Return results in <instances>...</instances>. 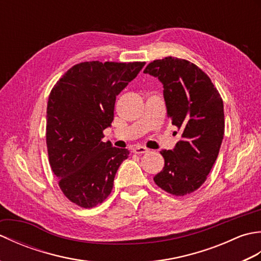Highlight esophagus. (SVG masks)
Listing matches in <instances>:
<instances>
[{
  "instance_id": "obj_1",
  "label": "esophagus",
  "mask_w": 261,
  "mask_h": 261,
  "mask_svg": "<svg viewBox=\"0 0 261 261\" xmlns=\"http://www.w3.org/2000/svg\"><path fill=\"white\" fill-rule=\"evenodd\" d=\"M132 151H134L135 153H138V154H142V153H146L148 151V149L145 147H135L134 149H132Z\"/></svg>"
}]
</instances>
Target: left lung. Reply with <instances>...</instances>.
<instances>
[{
	"instance_id": "left-lung-1",
	"label": "left lung",
	"mask_w": 261,
	"mask_h": 261,
	"mask_svg": "<svg viewBox=\"0 0 261 261\" xmlns=\"http://www.w3.org/2000/svg\"><path fill=\"white\" fill-rule=\"evenodd\" d=\"M143 73L162 82L167 115L181 132L173 150L160 151L165 166L153 180L171 195H187L204 184L218 158L224 136L223 101L210 77L188 60H153Z\"/></svg>"
}]
</instances>
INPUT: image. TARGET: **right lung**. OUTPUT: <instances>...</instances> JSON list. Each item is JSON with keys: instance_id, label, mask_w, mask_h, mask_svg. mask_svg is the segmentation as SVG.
I'll use <instances>...</instances> for the list:
<instances>
[{"instance_id": "1", "label": "right lung", "mask_w": 261, "mask_h": 261, "mask_svg": "<svg viewBox=\"0 0 261 261\" xmlns=\"http://www.w3.org/2000/svg\"><path fill=\"white\" fill-rule=\"evenodd\" d=\"M146 63L85 62L73 66L50 92L46 140L55 176L64 195L81 207L101 204L113 188L127 149L104 142L114 118L116 96Z\"/></svg>"}]
</instances>
